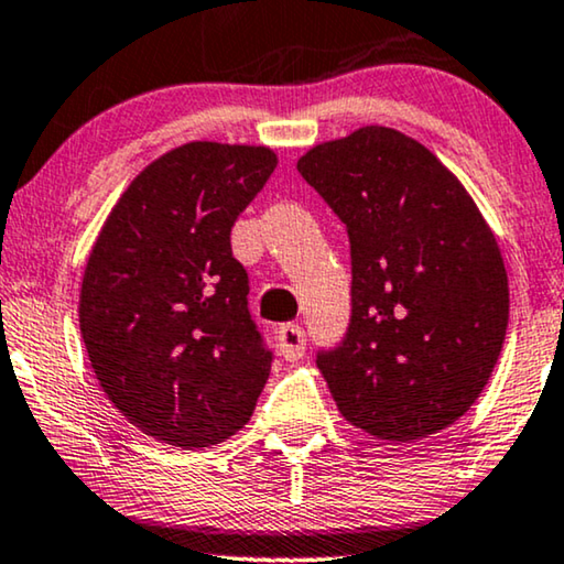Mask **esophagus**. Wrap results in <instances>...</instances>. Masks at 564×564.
I'll use <instances>...</instances> for the list:
<instances>
[{
    "mask_svg": "<svg viewBox=\"0 0 564 564\" xmlns=\"http://www.w3.org/2000/svg\"><path fill=\"white\" fill-rule=\"evenodd\" d=\"M276 341H280V351L288 361H297L305 354V328L297 326V323H284L276 330Z\"/></svg>",
    "mask_w": 564,
    "mask_h": 564,
    "instance_id": "1",
    "label": "esophagus"
}]
</instances>
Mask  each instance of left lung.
<instances>
[{"label": "left lung", "mask_w": 564, "mask_h": 564, "mask_svg": "<svg viewBox=\"0 0 564 564\" xmlns=\"http://www.w3.org/2000/svg\"><path fill=\"white\" fill-rule=\"evenodd\" d=\"M297 172L349 236V328L315 357L338 411L388 442L452 426L488 384L508 328L488 223L426 145L392 128L315 145Z\"/></svg>", "instance_id": "8db88e82"}]
</instances>
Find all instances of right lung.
<instances>
[{"instance_id":"add662e5","label":"right lung","mask_w":564,"mask_h":564,"mask_svg":"<svg viewBox=\"0 0 564 564\" xmlns=\"http://www.w3.org/2000/svg\"><path fill=\"white\" fill-rule=\"evenodd\" d=\"M274 166L264 145H180L130 182L89 253L79 326L91 369L130 423L172 446L236 434L267 384L274 354L230 228Z\"/></svg>"}]
</instances>
